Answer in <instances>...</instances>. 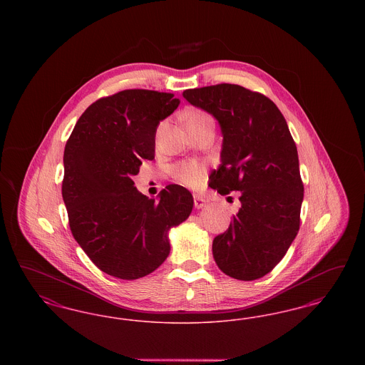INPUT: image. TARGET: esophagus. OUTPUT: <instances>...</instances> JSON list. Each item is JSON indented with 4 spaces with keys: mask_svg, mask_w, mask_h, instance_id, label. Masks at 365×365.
Masks as SVG:
<instances>
[{
    "mask_svg": "<svg viewBox=\"0 0 365 365\" xmlns=\"http://www.w3.org/2000/svg\"><path fill=\"white\" fill-rule=\"evenodd\" d=\"M207 205V201L201 195H194V207L197 209L204 208Z\"/></svg>",
    "mask_w": 365,
    "mask_h": 365,
    "instance_id": "obj_1",
    "label": "esophagus"
}]
</instances>
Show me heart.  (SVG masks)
Returning <instances> with one entry per match:
<instances>
[{
	"instance_id": "heart-1",
	"label": "heart",
	"mask_w": 365,
	"mask_h": 365,
	"mask_svg": "<svg viewBox=\"0 0 365 365\" xmlns=\"http://www.w3.org/2000/svg\"><path fill=\"white\" fill-rule=\"evenodd\" d=\"M185 120H186L189 130L202 124V123L212 122V119L209 118L208 115L200 109L187 110L185 115ZM174 175L180 183L192 187V189H197L204 183L207 170L202 164H200L197 161H185L175 167Z\"/></svg>"
}]
</instances>
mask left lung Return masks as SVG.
Instances as JSON below:
<instances>
[{"instance_id":"left-lung-1","label":"left lung","mask_w":365,"mask_h":365,"mask_svg":"<svg viewBox=\"0 0 365 365\" xmlns=\"http://www.w3.org/2000/svg\"><path fill=\"white\" fill-rule=\"evenodd\" d=\"M183 97L220 124L222 163L209 186L222 195L241 191L238 213L213 240V259L231 278H262L299 230L304 185L287 123L269 98L238 85L189 88Z\"/></svg>"}]
</instances>
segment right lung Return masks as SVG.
Instances as JSON below:
<instances>
[{"mask_svg":"<svg viewBox=\"0 0 365 365\" xmlns=\"http://www.w3.org/2000/svg\"><path fill=\"white\" fill-rule=\"evenodd\" d=\"M179 104L171 93L123 90L90 105L67 140L61 191L71 232L110 277L152 274L170 255L168 231L190 216L183 186L168 185L156 201L133 180L155 158L157 127Z\"/></svg>","mask_w":365,"mask_h":365,"instance_id":"right-lung-1","label":"right lung"}]
</instances>
